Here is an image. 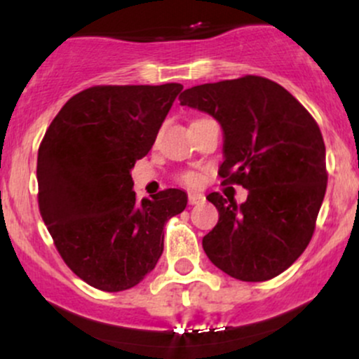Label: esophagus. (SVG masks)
<instances>
[{"mask_svg":"<svg viewBox=\"0 0 359 359\" xmlns=\"http://www.w3.org/2000/svg\"><path fill=\"white\" fill-rule=\"evenodd\" d=\"M204 199L205 197L203 196V194H199V192H189V204H201V203H204Z\"/></svg>","mask_w":359,"mask_h":359,"instance_id":"34e87169","label":"esophagus"}]
</instances>
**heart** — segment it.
Returning <instances> with one entry per match:
<instances>
[{
	"instance_id": "b5f03b06",
	"label": "heart",
	"mask_w": 359,
	"mask_h": 359,
	"mask_svg": "<svg viewBox=\"0 0 359 359\" xmlns=\"http://www.w3.org/2000/svg\"><path fill=\"white\" fill-rule=\"evenodd\" d=\"M184 180L187 184H196L197 182V175L196 174H187V175H184Z\"/></svg>"
}]
</instances>
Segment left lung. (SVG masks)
Returning a JSON list of instances; mask_svg holds the SVG:
<instances>
[{
  "label": "left lung",
  "instance_id": "obj_1",
  "mask_svg": "<svg viewBox=\"0 0 359 359\" xmlns=\"http://www.w3.org/2000/svg\"><path fill=\"white\" fill-rule=\"evenodd\" d=\"M179 100L219 123V175L248 191L241 204L209 194L219 221L203 238L205 255L243 282L277 277L307 248L324 201L319 126L287 89L258 76L194 86Z\"/></svg>",
  "mask_w": 359,
  "mask_h": 359
}]
</instances>
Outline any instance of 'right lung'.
<instances>
[{
	"label": "right lung",
	"instance_id": "right-lung-1",
	"mask_svg": "<svg viewBox=\"0 0 359 359\" xmlns=\"http://www.w3.org/2000/svg\"><path fill=\"white\" fill-rule=\"evenodd\" d=\"M184 86H96L64 104L39 148V208L60 257L104 292L128 290L155 269L163 228L187 205L167 189L137 201L131 168Z\"/></svg>",
	"mask_w": 359,
	"mask_h": 359
}]
</instances>
